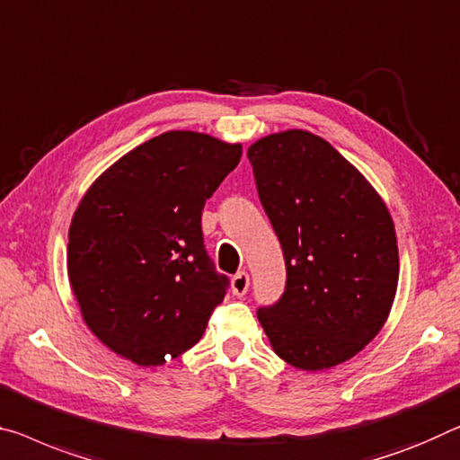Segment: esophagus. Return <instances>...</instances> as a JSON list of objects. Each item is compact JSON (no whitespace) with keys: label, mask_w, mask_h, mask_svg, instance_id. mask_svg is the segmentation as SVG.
Wrapping results in <instances>:
<instances>
[{"label":"esophagus","mask_w":460,"mask_h":460,"mask_svg":"<svg viewBox=\"0 0 460 460\" xmlns=\"http://www.w3.org/2000/svg\"><path fill=\"white\" fill-rule=\"evenodd\" d=\"M230 288H232V294H234V296H244L246 289H249V273L238 271L234 278H232Z\"/></svg>","instance_id":"esophagus-1"}]
</instances>
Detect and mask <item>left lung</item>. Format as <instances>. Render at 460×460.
<instances>
[{"label": "left lung", "instance_id": "left-lung-1", "mask_svg": "<svg viewBox=\"0 0 460 460\" xmlns=\"http://www.w3.org/2000/svg\"><path fill=\"white\" fill-rule=\"evenodd\" d=\"M259 199L286 259V292L257 310L273 351L300 370H327L366 348L399 284L393 217L364 174L304 129L246 152Z\"/></svg>", "mask_w": 460, "mask_h": 460}]
</instances>
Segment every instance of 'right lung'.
<instances>
[{
  "instance_id": "right-lung-1",
  "label": "right lung",
  "mask_w": 460,
  "mask_h": 460,
  "mask_svg": "<svg viewBox=\"0 0 460 460\" xmlns=\"http://www.w3.org/2000/svg\"><path fill=\"white\" fill-rule=\"evenodd\" d=\"M240 156V144L166 131L82 197L69 226V284L84 323L121 358L160 366L206 333L228 278L203 246L201 211Z\"/></svg>"
}]
</instances>
